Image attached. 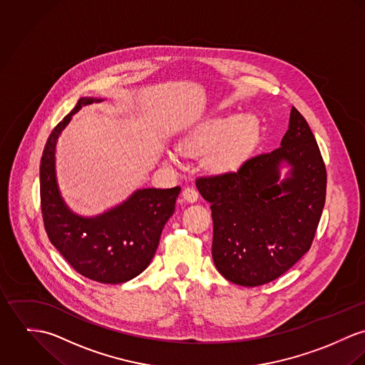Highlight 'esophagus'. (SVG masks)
I'll list each match as a JSON object with an SVG mask.
<instances>
[{
  "label": "esophagus",
  "instance_id": "1",
  "mask_svg": "<svg viewBox=\"0 0 365 365\" xmlns=\"http://www.w3.org/2000/svg\"><path fill=\"white\" fill-rule=\"evenodd\" d=\"M182 196H183V199L187 202H197V199H199V193H197V190L193 189V187H186V189L183 190Z\"/></svg>",
  "mask_w": 365,
  "mask_h": 365
}]
</instances>
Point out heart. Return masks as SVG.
<instances>
[{
    "mask_svg": "<svg viewBox=\"0 0 365 365\" xmlns=\"http://www.w3.org/2000/svg\"><path fill=\"white\" fill-rule=\"evenodd\" d=\"M260 123L252 115H228L202 123L186 135L179 148L187 155H202L214 173L235 170L256 145Z\"/></svg>",
    "mask_w": 365,
    "mask_h": 365,
    "instance_id": "b5f03b06",
    "label": "heart"
}]
</instances>
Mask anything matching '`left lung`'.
<instances>
[{"mask_svg":"<svg viewBox=\"0 0 365 365\" xmlns=\"http://www.w3.org/2000/svg\"><path fill=\"white\" fill-rule=\"evenodd\" d=\"M196 186L211 202L217 270L231 283L256 287L279 279L309 250L324 210L326 168L308 123L292 106L280 148L237 172L199 178Z\"/></svg>","mask_w":365,"mask_h":365,"instance_id":"obj_1","label":"left lung"}]
</instances>
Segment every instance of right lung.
Here are the masks:
<instances>
[{
	"mask_svg": "<svg viewBox=\"0 0 365 365\" xmlns=\"http://www.w3.org/2000/svg\"><path fill=\"white\" fill-rule=\"evenodd\" d=\"M102 101L81 98L48 135L41 161V214L50 242L80 274L98 283L120 284L151 263L180 187L138 189L93 217L80 215L66 204L56 178L57 140L82 106Z\"/></svg>",
	"mask_w": 365,
	"mask_h": 365,
	"instance_id": "right-lung-1",
	"label": "right lung"
}]
</instances>
